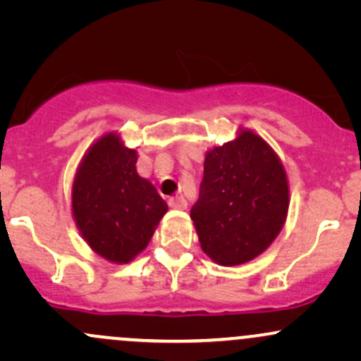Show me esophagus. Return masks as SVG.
I'll return each instance as SVG.
<instances>
[{
	"label": "esophagus",
	"instance_id": "obj_1",
	"mask_svg": "<svg viewBox=\"0 0 361 361\" xmlns=\"http://www.w3.org/2000/svg\"><path fill=\"white\" fill-rule=\"evenodd\" d=\"M168 205L169 207H173V209H180V210H183V209H186V200L183 197H181V195H176V197H169L168 198Z\"/></svg>",
	"mask_w": 361,
	"mask_h": 361
}]
</instances>
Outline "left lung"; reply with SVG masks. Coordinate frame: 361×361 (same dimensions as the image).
Instances as JSON below:
<instances>
[{"mask_svg": "<svg viewBox=\"0 0 361 361\" xmlns=\"http://www.w3.org/2000/svg\"><path fill=\"white\" fill-rule=\"evenodd\" d=\"M288 212L276 152L251 130L207 152L200 197L190 210L198 241L222 267L247 263L275 241Z\"/></svg>", "mask_w": 361, "mask_h": 361, "instance_id": "obj_1", "label": "left lung"}]
</instances>
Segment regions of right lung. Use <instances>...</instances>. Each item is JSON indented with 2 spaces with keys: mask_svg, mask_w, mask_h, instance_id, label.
Masks as SVG:
<instances>
[{
  "mask_svg": "<svg viewBox=\"0 0 361 361\" xmlns=\"http://www.w3.org/2000/svg\"><path fill=\"white\" fill-rule=\"evenodd\" d=\"M137 152L109 132L88 149L73 183V217L88 246L126 264L151 241L166 202L135 169Z\"/></svg>",
  "mask_w": 361,
  "mask_h": 361,
  "instance_id": "right-lung-1",
  "label": "right lung"
}]
</instances>
